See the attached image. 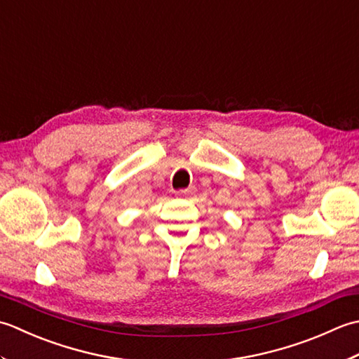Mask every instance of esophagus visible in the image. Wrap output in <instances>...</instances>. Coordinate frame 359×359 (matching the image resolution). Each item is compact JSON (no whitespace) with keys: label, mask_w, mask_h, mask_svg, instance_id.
<instances>
[{"label":"esophagus","mask_w":359,"mask_h":359,"mask_svg":"<svg viewBox=\"0 0 359 359\" xmlns=\"http://www.w3.org/2000/svg\"><path fill=\"white\" fill-rule=\"evenodd\" d=\"M192 192H194L192 189H184V190H178L177 195H178V196H189Z\"/></svg>","instance_id":"1"}]
</instances>
